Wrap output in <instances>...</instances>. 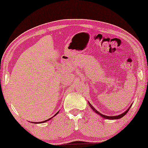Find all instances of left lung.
Here are the masks:
<instances>
[{"label": "left lung", "mask_w": 148, "mask_h": 148, "mask_svg": "<svg viewBox=\"0 0 148 148\" xmlns=\"http://www.w3.org/2000/svg\"><path fill=\"white\" fill-rule=\"evenodd\" d=\"M90 106L91 107V108H92V109L94 111V112H96V113H97V114H99V115H100L102 117H103V118L104 119H110V120H112V119H121V118H122V117H123L125 116V114H127V112H128V111L129 110V109H130V108H131V105L130 106V107H129V108L127 109V110L125 111V112H124L123 113H122V114H119V115H116V116H106V115H104V114H102V113H100L98 112V111H97L96 109L94 108V107L92 106V105H91L90 104Z\"/></svg>", "instance_id": "obj_1"}]
</instances>
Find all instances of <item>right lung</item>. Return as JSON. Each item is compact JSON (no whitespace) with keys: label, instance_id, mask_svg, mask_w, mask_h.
<instances>
[{"label":"right lung","instance_id":"add662e5","mask_svg":"<svg viewBox=\"0 0 148 148\" xmlns=\"http://www.w3.org/2000/svg\"><path fill=\"white\" fill-rule=\"evenodd\" d=\"M58 112H57V113H56V114H55V115H54V116H56V114H58ZM53 116H52V117H53ZM52 117H51V118H50V119H48V120H46V121H42V122H40V123H45V122H46V121H49V120H50V119H51L52 118Z\"/></svg>","mask_w":148,"mask_h":148}]
</instances>
